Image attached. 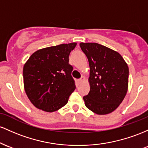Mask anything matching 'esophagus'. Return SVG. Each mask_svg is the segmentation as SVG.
<instances>
[{
  "mask_svg": "<svg viewBox=\"0 0 148 148\" xmlns=\"http://www.w3.org/2000/svg\"><path fill=\"white\" fill-rule=\"evenodd\" d=\"M84 79H85V77H84V76H82V77H81L80 78H79V79H78V81H79V82L80 83V82H82V81H84Z\"/></svg>",
  "mask_w": 148,
  "mask_h": 148,
  "instance_id": "esophagus-1",
  "label": "esophagus"
}]
</instances>
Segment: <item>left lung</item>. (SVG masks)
I'll list each match as a JSON object with an SVG mask.
<instances>
[{"label": "left lung", "instance_id": "8db88e82", "mask_svg": "<svg viewBox=\"0 0 148 148\" xmlns=\"http://www.w3.org/2000/svg\"><path fill=\"white\" fill-rule=\"evenodd\" d=\"M90 67V91L83 99L94 113L106 114L119 106L127 94L129 67L117 52L95 42H81Z\"/></svg>", "mask_w": 148, "mask_h": 148}]
</instances>
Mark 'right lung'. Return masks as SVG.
<instances>
[{
    "label": "right lung",
    "instance_id": "right-lung-1",
    "mask_svg": "<svg viewBox=\"0 0 148 148\" xmlns=\"http://www.w3.org/2000/svg\"><path fill=\"white\" fill-rule=\"evenodd\" d=\"M77 43L61 44L35 52L23 69L24 89L31 102L45 112L56 111L68 103L75 89L69 54Z\"/></svg>",
    "mask_w": 148,
    "mask_h": 148
}]
</instances>
